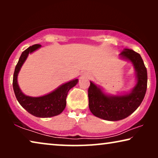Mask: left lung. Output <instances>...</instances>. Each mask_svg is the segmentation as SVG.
Segmentation results:
<instances>
[{
    "label": "left lung",
    "instance_id": "8db88e82",
    "mask_svg": "<svg viewBox=\"0 0 158 158\" xmlns=\"http://www.w3.org/2000/svg\"><path fill=\"white\" fill-rule=\"evenodd\" d=\"M121 55L132 62L137 72V83L132 91L124 96H109L92 82L88 90V106L91 113L108 121L123 119L132 114L141 104L147 90V68L139 54L125 49Z\"/></svg>",
    "mask_w": 158,
    "mask_h": 158
}]
</instances>
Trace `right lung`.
Wrapping results in <instances>:
<instances>
[{
  "label": "right lung",
  "mask_w": 158,
  "mask_h": 158,
  "mask_svg": "<svg viewBox=\"0 0 158 158\" xmlns=\"http://www.w3.org/2000/svg\"><path fill=\"white\" fill-rule=\"evenodd\" d=\"M40 44L30 46L21 54L18 63L15 68L13 77V88L15 96L21 106L29 114L36 117L48 118L61 114L66 106V98L70 88L77 83V79H75L64 83L54 90L53 92L41 97H29L25 96L21 91L17 83V76L20 69L29 53L40 48Z\"/></svg>",
  "instance_id": "add662e5"
}]
</instances>
